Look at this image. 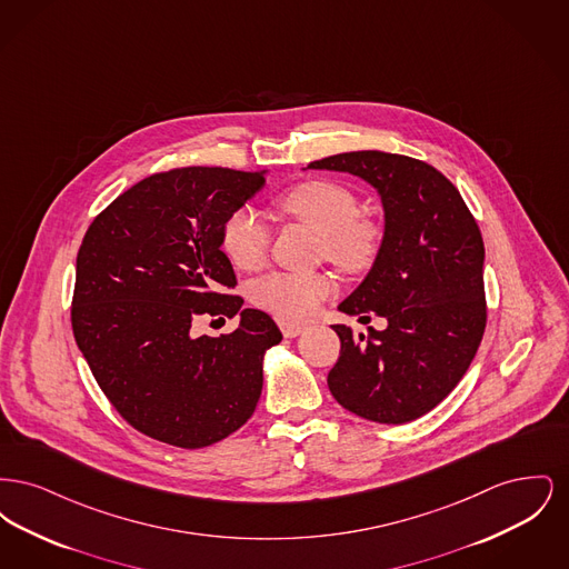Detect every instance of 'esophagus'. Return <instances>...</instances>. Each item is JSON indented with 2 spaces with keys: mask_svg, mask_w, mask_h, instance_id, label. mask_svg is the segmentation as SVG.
Masks as SVG:
<instances>
[{
  "mask_svg": "<svg viewBox=\"0 0 569 569\" xmlns=\"http://www.w3.org/2000/svg\"><path fill=\"white\" fill-rule=\"evenodd\" d=\"M279 328H281V332H283V337H288V339H292V337H298L302 330H305V326L292 325V322H286V320H279Z\"/></svg>",
  "mask_w": 569,
  "mask_h": 569,
  "instance_id": "obj_1",
  "label": "esophagus"
}]
</instances>
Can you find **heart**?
I'll return each mask as SVG.
<instances>
[{
    "label": "heart",
    "mask_w": 569,
    "mask_h": 569,
    "mask_svg": "<svg viewBox=\"0 0 569 569\" xmlns=\"http://www.w3.org/2000/svg\"><path fill=\"white\" fill-rule=\"evenodd\" d=\"M277 207L286 216L313 226L320 232V251L346 271H360L378 256V221L358 213V198L341 183L326 179L298 183L277 198ZM269 239L262 217L247 207L232 211L221 226V249L243 271L264 264ZM335 288L330 272L272 271L251 286V300L279 320L302 322L318 311Z\"/></svg>",
    "instance_id": "obj_1"
}]
</instances>
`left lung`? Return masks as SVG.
<instances>
[{
    "label": "left lung",
    "mask_w": 569,
    "mask_h": 569,
    "mask_svg": "<svg viewBox=\"0 0 569 569\" xmlns=\"http://www.w3.org/2000/svg\"><path fill=\"white\" fill-rule=\"evenodd\" d=\"M307 168L360 177L383 204V239L365 281L339 305L386 318L369 337L335 325L341 352L328 373L339 406L381 425L439 406L469 369L487 326L485 243L459 190L433 166L352 151Z\"/></svg>",
    "instance_id": "left-lung-1"
}]
</instances>
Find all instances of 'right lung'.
Wrapping results in <instances>:
<instances>
[{
    "instance_id": "add662e5",
    "label": "right lung",
    "mask_w": 569,
    "mask_h": 569,
    "mask_svg": "<svg viewBox=\"0 0 569 569\" xmlns=\"http://www.w3.org/2000/svg\"><path fill=\"white\" fill-rule=\"evenodd\" d=\"M264 172L190 166L158 172L96 217L77 256L72 330L112 407L158 441L196 450L251 418L262 360L281 332L226 295L237 274L221 226ZM242 316L234 333L196 338L198 317Z\"/></svg>"
}]
</instances>
